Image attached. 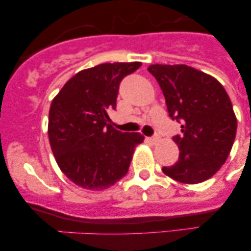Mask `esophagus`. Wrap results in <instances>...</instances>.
<instances>
[{"label": "esophagus", "mask_w": 251, "mask_h": 251, "mask_svg": "<svg viewBox=\"0 0 251 251\" xmlns=\"http://www.w3.org/2000/svg\"><path fill=\"white\" fill-rule=\"evenodd\" d=\"M148 140L151 144H155L158 142V140H159V137H158V135H154V137H149Z\"/></svg>", "instance_id": "1"}]
</instances>
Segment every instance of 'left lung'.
<instances>
[{"label":"left lung","instance_id":"1","mask_svg":"<svg viewBox=\"0 0 251 251\" xmlns=\"http://www.w3.org/2000/svg\"><path fill=\"white\" fill-rule=\"evenodd\" d=\"M148 70L162 88L170 117L181 124V135L174 137L178 162L163 172L184 184L209 179L227 159L237 129L226 91L214 76L186 65Z\"/></svg>","mask_w":251,"mask_h":251}]
</instances>
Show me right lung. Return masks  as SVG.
<instances>
[{"instance_id":"add662e5","label":"right lung","mask_w":251,"mask_h":251,"mask_svg":"<svg viewBox=\"0 0 251 251\" xmlns=\"http://www.w3.org/2000/svg\"><path fill=\"white\" fill-rule=\"evenodd\" d=\"M140 62L101 63L72 76L51 101L48 138L51 151L68 179L80 188L100 191L127 174L138 132L125 133L109 124L120 81Z\"/></svg>"}]
</instances>
